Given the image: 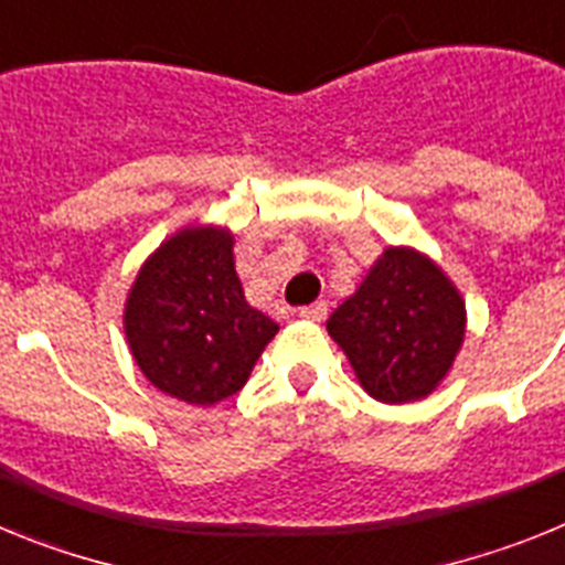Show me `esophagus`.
Returning a JSON list of instances; mask_svg holds the SVG:
<instances>
[{"label":"esophagus","instance_id":"obj_1","mask_svg":"<svg viewBox=\"0 0 565 565\" xmlns=\"http://www.w3.org/2000/svg\"><path fill=\"white\" fill-rule=\"evenodd\" d=\"M299 317L308 319V322H322V319L328 317V302L326 299H319V302H313V306L299 308Z\"/></svg>","mask_w":565,"mask_h":565}]
</instances>
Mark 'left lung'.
I'll use <instances>...</instances> for the list:
<instances>
[{
    "mask_svg": "<svg viewBox=\"0 0 565 565\" xmlns=\"http://www.w3.org/2000/svg\"><path fill=\"white\" fill-rule=\"evenodd\" d=\"M328 333L367 396L422 402L447 379L467 333L463 297L444 268L411 246H387Z\"/></svg>",
    "mask_w": 565,
    "mask_h": 565,
    "instance_id": "1",
    "label": "left lung"
}]
</instances>
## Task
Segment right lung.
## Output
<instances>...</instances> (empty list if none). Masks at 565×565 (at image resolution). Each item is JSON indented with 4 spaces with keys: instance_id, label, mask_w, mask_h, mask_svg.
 Returning <instances> with one entry per match:
<instances>
[{
    "instance_id": "obj_1",
    "label": "right lung",
    "mask_w": 565,
    "mask_h": 565,
    "mask_svg": "<svg viewBox=\"0 0 565 565\" xmlns=\"http://www.w3.org/2000/svg\"><path fill=\"white\" fill-rule=\"evenodd\" d=\"M277 331L271 317L246 302L234 234L212 223L163 239L124 302V333L143 376L201 407L234 396Z\"/></svg>"
}]
</instances>
